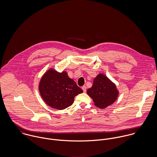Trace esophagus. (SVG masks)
I'll return each instance as SVG.
<instances>
[{"label": "esophagus", "instance_id": "1", "mask_svg": "<svg viewBox=\"0 0 157 157\" xmlns=\"http://www.w3.org/2000/svg\"><path fill=\"white\" fill-rule=\"evenodd\" d=\"M82 90H83V92H86V86H83L82 87Z\"/></svg>", "mask_w": 157, "mask_h": 157}]
</instances>
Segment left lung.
Returning <instances> with one entry per match:
<instances>
[{"instance_id":"1","label":"left lung","mask_w":157,"mask_h":157,"mask_svg":"<svg viewBox=\"0 0 157 157\" xmlns=\"http://www.w3.org/2000/svg\"><path fill=\"white\" fill-rule=\"evenodd\" d=\"M87 94L97 107L104 109L117 100L118 91L115 85L106 76L100 74L94 78L92 87L87 90Z\"/></svg>"}]
</instances>
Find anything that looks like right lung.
Segmentation results:
<instances>
[{
    "label": "right lung",
    "mask_w": 157,
    "mask_h": 157,
    "mask_svg": "<svg viewBox=\"0 0 157 157\" xmlns=\"http://www.w3.org/2000/svg\"><path fill=\"white\" fill-rule=\"evenodd\" d=\"M39 88L45 103L59 110L71 106L74 97L83 92V90L68 77L67 72L60 73L54 69H49L45 73Z\"/></svg>",
    "instance_id": "1"
}]
</instances>
